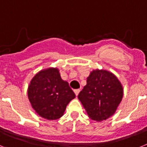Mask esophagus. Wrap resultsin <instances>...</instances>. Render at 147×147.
<instances>
[{
	"instance_id": "34e87169",
	"label": "esophagus",
	"mask_w": 147,
	"mask_h": 147,
	"mask_svg": "<svg viewBox=\"0 0 147 147\" xmlns=\"http://www.w3.org/2000/svg\"><path fill=\"white\" fill-rule=\"evenodd\" d=\"M80 91V89H75V90H74V92H75V95H76V96H78V95Z\"/></svg>"
}]
</instances>
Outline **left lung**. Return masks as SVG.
Masks as SVG:
<instances>
[{
    "label": "left lung",
    "mask_w": 147,
    "mask_h": 147,
    "mask_svg": "<svg viewBox=\"0 0 147 147\" xmlns=\"http://www.w3.org/2000/svg\"><path fill=\"white\" fill-rule=\"evenodd\" d=\"M123 97V87L117 77L105 69H95L87 78L78 99L90 119L96 121L113 116Z\"/></svg>",
    "instance_id": "1"
}]
</instances>
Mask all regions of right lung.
Masks as SVG:
<instances>
[{
	"label": "right lung",
	"instance_id": "add662e5",
	"mask_svg": "<svg viewBox=\"0 0 147 147\" xmlns=\"http://www.w3.org/2000/svg\"><path fill=\"white\" fill-rule=\"evenodd\" d=\"M28 96L39 116L55 120L64 115L67 105L75 94L68 82L61 79L59 69L50 67L39 71L31 79Z\"/></svg>",
	"mask_w": 147,
	"mask_h": 147
}]
</instances>
